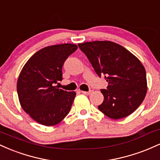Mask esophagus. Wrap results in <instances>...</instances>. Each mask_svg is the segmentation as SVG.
Wrapping results in <instances>:
<instances>
[{
    "instance_id": "1",
    "label": "esophagus",
    "mask_w": 160,
    "mask_h": 160,
    "mask_svg": "<svg viewBox=\"0 0 160 160\" xmlns=\"http://www.w3.org/2000/svg\"><path fill=\"white\" fill-rule=\"evenodd\" d=\"M92 92H93V89H90L88 92H86V91H81V92L82 93V94L89 95V94H91V93Z\"/></svg>"
}]
</instances>
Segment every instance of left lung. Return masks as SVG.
Returning a JSON list of instances; mask_svg holds the SVG:
<instances>
[{
  "label": "left lung",
  "instance_id": "left-lung-1",
  "mask_svg": "<svg viewBox=\"0 0 160 160\" xmlns=\"http://www.w3.org/2000/svg\"><path fill=\"white\" fill-rule=\"evenodd\" d=\"M96 74L104 75L107 89H101L104 101L98 106L104 114L119 120L132 113L146 95V71L138 58L111 41L79 43Z\"/></svg>",
  "mask_w": 160,
  "mask_h": 160
}]
</instances>
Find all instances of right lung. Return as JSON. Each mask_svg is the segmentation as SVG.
<instances>
[{
  "label": "right lung",
  "mask_w": 160,
  "mask_h": 160,
  "mask_svg": "<svg viewBox=\"0 0 160 160\" xmlns=\"http://www.w3.org/2000/svg\"><path fill=\"white\" fill-rule=\"evenodd\" d=\"M78 49L71 43L52 45L40 49L22 69L17 93L22 109L41 125L59 123L68 114L76 92L54 86L62 80V66Z\"/></svg>",
  "instance_id": "right-lung-1"
}]
</instances>
